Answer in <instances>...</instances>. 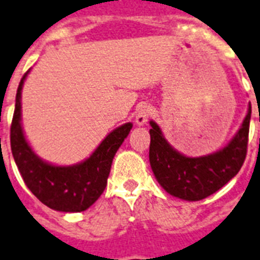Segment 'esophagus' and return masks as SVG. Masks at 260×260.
I'll use <instances>...</instances> for the list:
<instances>
[{"label":"esophagus","instance_id":"34e87169","mask_svg":"<svg viewBox=\"0 0 260 260\" xmlns=\"http://www.w3.org/2000/svg\"><path fill=\"white\" fill-rule=\"evenodd\" d=\"M151 115V107L147 106V105H143L138 109L137 111V115H135V122H137V125H145L149 117Z\"/></svg>","mask_w":260,"mask_h":260}]
</instances>
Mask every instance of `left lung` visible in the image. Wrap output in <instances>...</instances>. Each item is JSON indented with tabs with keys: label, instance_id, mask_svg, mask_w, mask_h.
Wrapping results in <instances>:
<instances>
[{
	"label": "left lung",
	"instance_id": "obj_1",
	"mask_svg": "<svg viewBox=\"0 0 260 260\" xmlns=\"http://www.w3.org/2000/svg\"><path fill=\"white\" fill-rule=\"evenodd\" d=\"M251 106L231 142L214 154L188 158L174 150L155 122H150V165L158 183L184 201H201L222 188L241 170L246 159Z\"/></svg>",
	"mask_w": 260,
	"mask_h": 260
}]
</instances>
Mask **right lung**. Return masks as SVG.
I'll list each match as a JSON object with an SVG mask.
<instances>
[{"instance_id":"right-lung-1","label":"right lung","mask_w":260,"mask_h":260,"mask_svg":"<svg viewBox=\"0 0 260 260\" xmlns=\"http://www.w3.org/2000/svg\"><path fill=\"white\" fill-rule=\"evenodd\" d=\"M27 73L23 74L17 89L16 109L10 126L13 158L25 184L44 205L57 211H85L104 192L113 158L133 125L128 122L111 132L82 164L74 166L46 164L33 153L21 127V90Z\"/></svg>"}]
</instances>
